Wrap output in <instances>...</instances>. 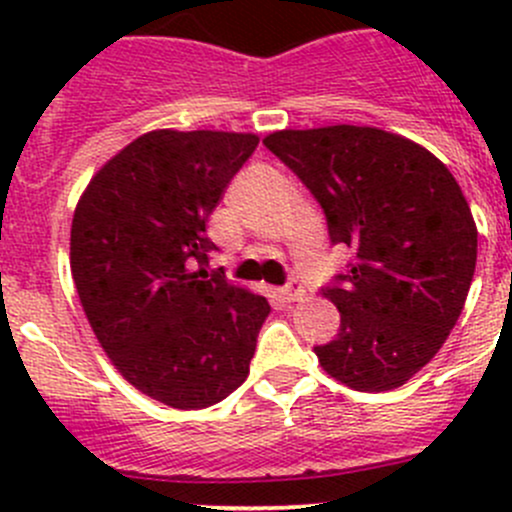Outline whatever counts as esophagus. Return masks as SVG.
<instances>
[{"instance_id":"1","label":"esophagus","mask_w":512,"mask_h":512,"mask_svg":"<svg viewBox=\"0 0 512 512\" xmlns=\"http://www.w3.org/2000/svg\"><path fill=\"white\" fill-rule=\"evenodd\" d=\"M280 294H282V299H287V302H299V299L304 297V289L297 280H292L289 285L280 289Z\"/></svg>"}]
</instances>
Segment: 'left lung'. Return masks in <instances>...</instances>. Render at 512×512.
Instances as JSON below:
<instances>
[{"instance_id": "1", "label": "left lung", "mask_w": 512, "mask_h": 512, "mask_svg": "<svg viewBox=\"0 0 512 512\" xmlns=\"http://www.w3.org/2000/svg\"><path fill=\"white\" fill-rule=\"evenodd\" d=\"M327 215L329 240L354 252L324 287L337 339L314 347L332 379L391 391L421 371L466 304L478 230L451 170L433 153L371 126L275 131L265 138Z\"/></svg>"}]
</instances>
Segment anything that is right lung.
I'll use <instances>...</instances> for the list:
<instances>
[{
  "label": "right lung",
  "mask_w": 512,
  "mask_h": 512,
  "mask_svg": "<svg viewBox=\"0 0 512 512\" xmlns=\"http://www.w3.org/2000/svg\"><path fill=\"white\" fill-rule=\"evenodd\" d=\"M255 133L138 136L101 165L71 220V275L123 379L173 409H208L250 374L265 297L208 272L205 225Z\"/></svg>",
  "instance_id": "1"
}]
</instances>
